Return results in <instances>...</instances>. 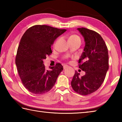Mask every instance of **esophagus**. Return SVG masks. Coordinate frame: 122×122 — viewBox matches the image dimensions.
I'll list each match as a JSON object with an SVG mask.
<instances>
[{
  "mask_svg": "<svg viewBox=\"0 0 122 122\" xmlns=\"http://www.w3.org/2000/svg\"><path fill=\"white\" fill-rule=\"evenodd\" d=\"M63 66V69H65L67 68H68V67H69V66H68V65H64Z\"/></svg>",
  "mask_w": 122,
  "mask_h": 122,
  "instance_id": "esophagus-1",
  "label": "esophagus"
}]
</instances>
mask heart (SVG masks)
<instances>
[{
	"label": "heart",
	"instance_id": "b5f03b06",
	"mask_svg": "<svg viewBox=\"0 0 122 122\" xmlns=\"http://www.w3.org/2000/svg\"><path fill=\"white\" fill-rule=\"evenodd\" d=\"M69 39H80V38L78 36H75V35H73V36H70Z\"/></svg>",
	"mask_w": 122,
	"mask_h": 122
}]
</instances>
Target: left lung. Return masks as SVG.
<instances>
[{
    "label": "left lung",
    "instance_id": "1",
    "mask_svg": "<svg viewBox=\"0 0 122 122\" xmlns=\"http://www.w3.org/2000/svg\"><path fill=\"white\" fill-rule=\"evenodd\" d=\"M77 30L84 38L85 46L78 60V67L85 71L80 77L75 71L71 82L72 88L77 93L87 95L98 89L102 85L109 69L108 48L100 34L86 28Z\"/></svg>",
    "mask_w": 122,
    "mask_h": 122
}]
</instances>
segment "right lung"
I'll use <instances>...</instances> for the list:
<instances>
[{"label":"right lung","mask_w":122,"mask_h":122,"mask_svg":"<svg viewBox=\"0 0 122 122\" xmlns=\"http://www.w3.org/2000/svg\"><path fill=\"white\" fill-rule=\"evenodd\" d=\"M67 30L47 25H35L25 32L20 40L15 65L25 87L35 94H43L54 86L63 71L60 63L45 68L43 61L52 53L51 46Z\"/></svg>","instance_id":"right-lung-1"}]
</instances>
